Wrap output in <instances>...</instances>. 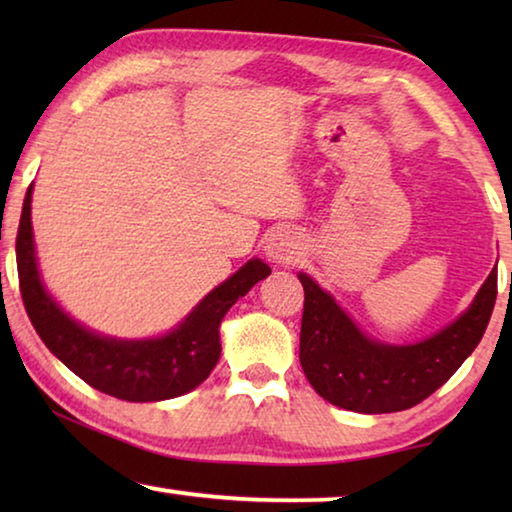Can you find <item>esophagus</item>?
Instances as JSON below:
<instances>
[{
	"label": "esophagus",
	"instance_id": "1",
	"mask_svg": "<svg viewBox=\"0 0 512 512\" xmlns=\"http://www.w3.org/2000/svg\"><path fill=\"white\" fill-rule=\"evenodd\" d=\"M266 257L275 264H293L302 257V239L296 230H277L266 244Z\"/></svg>",
	"mask_w": 512,
	"mask_h": 512
}]
</instances>
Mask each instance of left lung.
Listing matches in <instances>:
<instances>
[{"mask_svg":"<svg viewBox=\"0 0 512 512\" xmlns=\"http://www.w3.org/2000/svg\"><path fill=\"white\" fill-rule=\"evenodd\" d=\"M305 289L300 366L329 404L357 413L411 409L438 391L483 339L497 300V268L472 305L447 327L418 343L393 345L368 336L314 277L298 273Z\"/></svg>","mask_w":512,"mask_h":512,"instance_id":"1","label":"left lung"}]
</instances>
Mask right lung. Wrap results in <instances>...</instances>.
<instances>
[{
	"mask_svg": "<svg viewBox=\"0 0 512 512\" xmlns=\"http://www.w3.org/2000/svg\"><path fill=\"white\" fill-rule=\"evenodd\" d=\"M27 189L17 228V273L24 307L42 343L56 359L97 391L126 402H162L185 395L210 377L221 357L219 327L235 302L271 275L262 259L248 262L214 287L167 334L117 339L81 325L58 305L40 277Z\"/></svg>",
	"mask_w": 512,
	"mask_h": 512,
	"instance_id": "obj_1",
	"label": "right lung"
}]
</instances>
